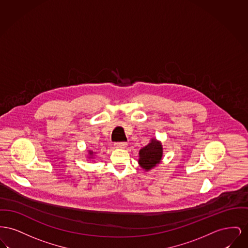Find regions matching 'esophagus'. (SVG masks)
I'll list each match as a JSON object with an SVG mask.
<instances>
[{
	"instance_id": "34e87169",
	"label": "esophagus",
	"mask_w": 248,
	"mask_h": 248,
	"mask_svg": "<svg viewBox=\"0 0 248 248\" xmlns=\"http://www.w3.org/2000/svg\"><path fill=\"white\" fill-rule=\"evenodd\" d=\"M115 145H116V147H117V148L123 149V148H126V146H127V143H117Z\"/></svg>"
}]
</instances>
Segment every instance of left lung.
Listing matches in <instances>:
<instances>
[{
  "instance_id": "8db88e82",
  "label": "left lung",
  "mask_w": 248,
  "mask_h": 248,
  "mask_svg": "<svg viewBox=\"0 0 248 248\" xmlns=\"http://www.w3.org/2000/svg\"><path fill=\"white\" fill-rule=\"evenodd\" d=\"M162 156V143L155 138H152L147 145L139 150L138 163L144 171H149L161 162Z\"/></svg>"
}]
</instances>
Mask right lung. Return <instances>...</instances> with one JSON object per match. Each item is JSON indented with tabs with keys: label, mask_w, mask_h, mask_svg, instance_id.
<instances>
[{
	"label": "right lung",
	"mask_w": 248,
	"mask_h": 248,
	"mask_svg": "<svg viewBox=\"0 0 248 248\" xmlns=\"http://www.w3.org/2000/svg\"><path fill=\"white\" fill-rule=\"evenodd\" d=\"M96 154H97L96 152H93L92 150H89V156H87V157H88L89 160H92V161H93V160L95 159L94 156H95Z\"/></svg>",
	"instance_id": "add662e5"
}]
</instances>
